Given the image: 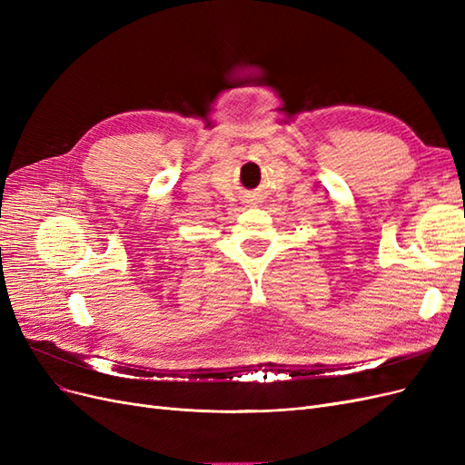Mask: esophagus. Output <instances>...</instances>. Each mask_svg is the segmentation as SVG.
I'll return each instance as SVG.
<instances>
[{
  "mask_svg": "<svg viewBox=\"0 0 465 465\" xmlns=\"http://www.w3.org/2000/svg\"><path fill=\"white\" fill-rule=\"evenodd\" d=\"M244 203H256V195H246Z\"/></svg>",
  "mask_w": 465,
  "mask_h": 465,
  "instance_id": "obj_1",
  "label": "esophagus"
}]
</instances>
